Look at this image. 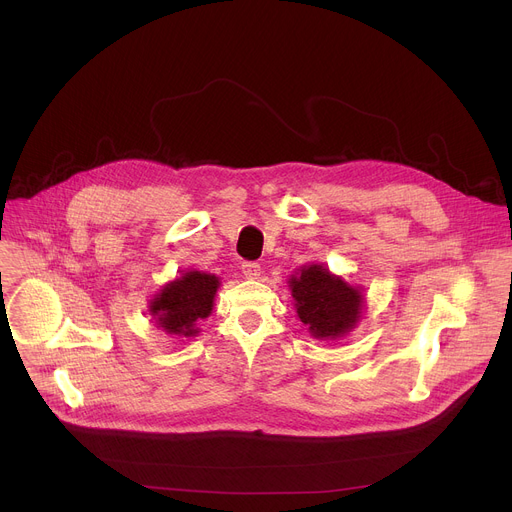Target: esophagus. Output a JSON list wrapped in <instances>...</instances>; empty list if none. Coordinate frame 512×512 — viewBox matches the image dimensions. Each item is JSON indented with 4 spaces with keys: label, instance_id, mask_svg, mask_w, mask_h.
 Masks as SVG:
<instances>
[{
    "label": "esophagus",
    "instance_id": "1",
    "mask_svg": "<svg viewBox=\"0 0 512 512\" xmlns=\"http://www.w3.org/2000/svg\"><path fill=\"white\" fill-rule=\"evenodd\" d=\"M241 269H243V275H245L247 279H257V277L261 275V265H259V263H253V261H245Z\"/></svg>",
    "mask_w": 512,
    "mask_h": 512
}]
</instances>
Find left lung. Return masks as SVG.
<instances>
[{"instance_id": "left-lung-1", "label": "left lung", "mask_w": 512, "mask_h": 512, "mask_svg": "<svg viewBox=\"0 0 512 512\" xmlns=\"http://www.w3.org/2000/svg\"><path fill=\"white\" fill-rule=\"evenodd\" d=\"M289 289L300 322L316 340H338L362 318V287L334 275L324 263H312L289 275Z\"/></svg>"}]
</instances>
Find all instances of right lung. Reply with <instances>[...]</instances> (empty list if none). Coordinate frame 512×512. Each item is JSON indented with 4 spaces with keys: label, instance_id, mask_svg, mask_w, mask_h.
<instances>
[{
    "label": "right lung",
    "instance_id": "add662e5",
    "mask_svg": "<svg viewBox=\"0 0 512 512\" xmlns=\"http://www.w3.org/2000/svg\"><path fill=\"white\" fill-rule=\"evenodd\" d=\"M221 277L188 269L168 281L150 300L152 322L172 338H192L200 332V322L212 314Z\"/></svg>",
    "mask_w": 512,
    "mask_h": 512
}]
</instances>
